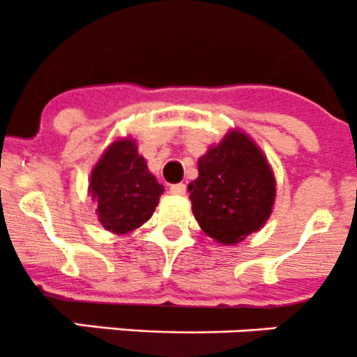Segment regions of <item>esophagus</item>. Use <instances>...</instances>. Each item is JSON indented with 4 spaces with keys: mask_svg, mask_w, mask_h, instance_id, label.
Returning <instances> with one entry per match:
<instances>
[{
    "mask_svg": "<svg viewBox=\"0 0 357 357\" xmlns=\"http://www.w3.org/2000/svg\"><path fill=\"white\" fill-rule=\"evenodd\" d=\"M171 193H174V195H185L186 186L183 185V183H176V185H171Z\"/></svg>",
    "mask_w": 357,
    "mask_h": 357,
    "instance_id": "34e87169",
    "label": "esophagus"
}]
</instances>
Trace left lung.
<instances>
[{
  "instance_id": "obj_1",
  "label": "left lung",
  "mask_w": 357,
  "mask_h": 357,
  "mask_svg": "<svg viewBox=\"0 0 357 357\" xmlns=\"http://www.w3.org/2000/svg\"><path fill=\"white\" fill-rule=\"evenodd\" d=\"M188 192L202 231L222 245H236L269 219L276 181L254 139L231 129L199 158V178Z\"/></svg>"
}]
</instances>
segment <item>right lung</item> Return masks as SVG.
<instances>
[{"label": "right lung", "mask_w": 357, "mask_h": 357, "mask_svg": "<svg viewBox=\"0 0 357 357\" xmlns=\"http://www.w3.org/2000/svg\"><path fill=\"white\" fill-rule=\"evenodd\" d=\"M162 193L164 186L149 171L131 136L110 143L89 176L98 221L115 235L135 231L149 221Z\"/></svg>", "instance_id": "right-lung-1"}]
</instances>
